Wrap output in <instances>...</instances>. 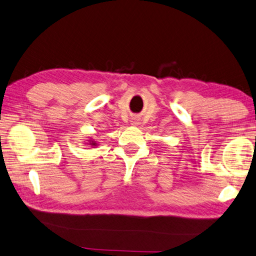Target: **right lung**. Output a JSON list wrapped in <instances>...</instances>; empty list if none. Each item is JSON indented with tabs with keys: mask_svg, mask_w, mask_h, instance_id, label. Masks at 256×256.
<instances>
[{
	"mask_svg": "<svg viewBox=\"0 0 256 256\" xmlns=\"http://www.w3.org/2000/svg\"><path fill=\"white\" fill-rule=\"evenodd\" d=\"M91 145H93V146H96V142H92V144Z\"/></svg>",
	"mask_w": 256,
	"mask_h": 256,
	"instance_id": "right-lung-1",
	"label": "right lung"
}]
</instances>
